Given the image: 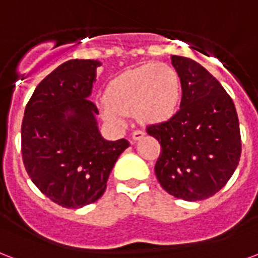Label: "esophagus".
Returning a JSON list of instances; mask_svg holds the SVG:
<instances>
[{
    "label": "esophagus",
    "instance_id": "1",
    "mask_svg": "<svg viewBox=\"0 0 258 258\" xmlns=\"http://www.w3.org/2000/svg\"><path fill=\"white\" fill-rule=\"evenodd\" d=\"M143 136H144V132L139 131V129H137V131H133V133H132V139H133L135 141L140 140Z\"/></svg>",
    "mask_w": 258,
    "mask_h": 258
}]
</instances>
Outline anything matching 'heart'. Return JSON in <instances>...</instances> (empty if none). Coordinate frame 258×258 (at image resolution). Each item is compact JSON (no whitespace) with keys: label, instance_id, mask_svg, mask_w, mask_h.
I'll use <instances>...</instances> for the list:
<instances>
[{"label":"heart","instance_id":"b5f03b06","mask_svg":"<svg viewBox=\"0 0 258 258\" xmlns=\"http://www.w3.org/2000/svg\"><path fill=\"white\" fill-rule=\"evenodd\" d=\"M182 87L178 72L167 63H147L123 72L108 83L103 118L122 123L135 114L141 123L166 121L177 111Z\"/></svg>","mask_w":258,"mask_h":258}]
</instances>
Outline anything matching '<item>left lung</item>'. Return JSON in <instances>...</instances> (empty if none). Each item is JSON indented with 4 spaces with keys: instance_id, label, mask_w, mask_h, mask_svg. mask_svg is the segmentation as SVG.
Here are the masks:
<instances>
[{
    "instance_id": "8db88e82",
    "label": "left lung",
    "mask_w": 258,
    "mask_h": 258,
    "mask_svg": "<svg viewBox=\"0 0 258 258\" xmlns=\"http://www.w3.org/2000/svg\"><path fill=\"white\" fill-rule=\"evenodd\" d=\"M182 87L181 107L147 133L160 143L155 174L177 199L199 201L218 193L241 158L237 110L222 84L200 63L173 55Z\"/></svg>"
}]
</instances>
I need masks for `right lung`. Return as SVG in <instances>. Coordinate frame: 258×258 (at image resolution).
Wrapping results in <instances>:
<instances>
[{
  "mask_svg": "<svg viewBox=\"0 0 258 258\" xmlns=\"http://www.w3.org/2000/svg\"><path fill=\"white\" fill-rule=\"evenodd\" d=\"M94 59H71L40 81L21 123V156L31 181L63 208H81L103 196L125 139L100 136L90 99Z\"/></svg>",
  "mask_w": 258,
  "mask_h": 258,
  "instance_id": "1",
  "label": "right lung"
}]
</instances>
